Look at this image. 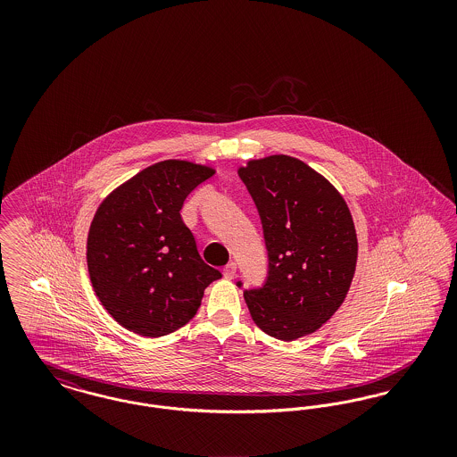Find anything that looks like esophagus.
Returning a JSON list of instances; mask_svg holds the SVG:
<instances>
[{
	"label": "esophagus",
	"mask_w": 457,
	"mask_h": 457,
	"mask_svg": "<svg viewBox=\"0 0 457 457\" xmlns=\"http://www.w3.org/2000/svg\"><path fill=\"white\" fill-rule=\"evenodd\" d=\"M237 269H238V265H237L235 262H229V263L224 267V270H222L224 278H226V279H233V278L237 276Z\"/></svg>",
	"instance_id": "obj_1"
}]
</instances>
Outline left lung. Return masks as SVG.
Instances as JSON below:
<instances>
[{
    "label": "left lung",
    "instance_id": "obj_1",
    "mask_svg": "<svg viewBox=\"0 0 457 457\" xmlns=\"http://www.w3.org/2000/svg\"><path fill=\"white\" fill-rule=\"evenodd\" d=\"M238 174L259 211L269 262L261 287L243 291L250 315L281 341L312 334L345 302L354 276L348 205L324 176L289 155L250 161Z\"/></svg>",
    "mask_w": 457,
    "mask_h": 457
}]
</instances>
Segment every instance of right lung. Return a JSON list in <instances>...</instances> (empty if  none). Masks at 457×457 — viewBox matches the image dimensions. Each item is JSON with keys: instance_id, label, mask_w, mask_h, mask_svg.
<instances>
[{"instance_id": "obj_1", "label": "right lung", "mask_w": 457, "mask_h": 457, "mask_svg": "<svg viewBox=\"0 0 457 457\" xmlns=\"http://www.w3.org/2000/svg\"><path fill=\"white\" fill-rule=\"evenodd\" d=\"M214 170L162 161L133 176L99 205L87 238L92 287L129 330L161 337L185 326L204 289L219 279L202 261L181 207Z\"/></svg>"}]
</instances>
